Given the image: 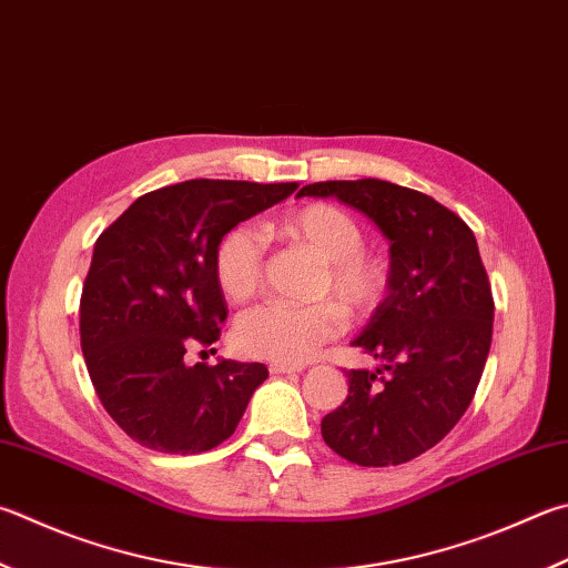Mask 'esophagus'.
<instances>
[{"label":"esophagus","mask_w":568,"mask_h":568,"mask_svg":"<svg viewBox=\"0 0 568 568\" xmlns=\"http://www.w3.org/2000/svg\"><path fill=\"white\" fill-rule=\"evenodd\" d=\"M271 375H293V373H301L303 367H297V365H281V363H273L271 367Z\"/></svg>","instance_id":"esophagus-1"}]
</instances>
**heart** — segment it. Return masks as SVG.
Masks as SVG:
<instances>
[{
	"instance_id": "1",
	"label": "heart",
	"mask_w": 568,
	"mask_h": 568,
	"mask_svg": "<svg viewBox=\"0 0 568 568\" xmlns=\"http://www.w3.org/2000/svg\"><path fill=\"white\" fill-rule=\"evenodd\" d=\"M271 231L303 245L320 263L313 305H261L241 315L233 343L243 355L281 365H301L345 327V314L373 315L385 303L389 273L379 255L365 251V231L347 211L329 203H307L277 219ZM213 275L231 303H245L263 283V241L251 225H233L213 248Z\"/></svg>"
}]
</instances>
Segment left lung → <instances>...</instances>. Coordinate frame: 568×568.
Listing matches in <instances>:
<instances>
[{
  "instance_id": "8db88e82",
  "label": "left lung",
  "mask_w": 568,
  "mask_h": 568,
  "mask_svg": "<svg viewBox=\"0 0 568 568\" xmlns=\"http://www.w3.org/2000/svg\"><path fill=\"white\" fill-rule=\"evenodd\" d=\"M297 195H335L392 243L385 303L353 339L383 365L347 369V399L320 422L325 445L359 467L425 455L467 412L489 355L494 297L477 239L432 195L389 181H320Z\"/></svg>"
}]
</instances>
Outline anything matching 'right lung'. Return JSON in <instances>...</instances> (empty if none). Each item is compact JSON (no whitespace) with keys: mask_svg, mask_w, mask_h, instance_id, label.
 Returning <instances> with one entry per match:
<instances>
[{"mask_svg":"<svg viewBox=\"0 0 568 568\" xmlns=\"http://www.w3.org/2000/svg\"><path fill=\"white\" fill-rule=\"evenodd\" d=\"M297 183L193 179L133 201L99 235L81 291L79 333L91 383L139 445L199 455L229 439L267 367L185 365L221 337L229 305L213 275L221 235Z\"/></svg>","mask_w":568,"mask_h":568,"instance_id":"right-lung-1","label":"right lung"}]
</instances>
